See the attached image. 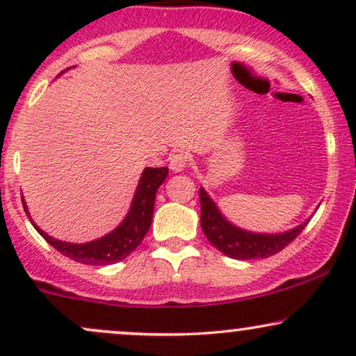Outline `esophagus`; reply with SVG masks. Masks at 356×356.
Returning a JSON list of instances; mask_svg holds the SVG:
<instances>
[{
  "label": "esophagus",
  "mask_w": 356,
  "mask_h": 356,
  "mask_svg": "<svg viewBox=\"0 0 356 356\" xmlns=\"http://www.w3.org/2000/svg\"><path fill=\"white\" fill-rule=\"evenodd\" d=\"M189 155L184 152H175L169 157V167L172 172H182V170L189 165Z\"/></svg>",
  "instance_id": "obj_1"
}]
</instances>
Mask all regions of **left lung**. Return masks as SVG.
Masks as SVG:
<instances>
[{"label": "left lung", "mask_w": 356, "mask_h": 356, "mask_svg": "<svg viewBox=\"0 0 356 356\" xmlns=\"http://www.w3.org/2000/svg\"><path fill=\"white\" fill-rule=\"evenodd\" d=\"M199 197H201V227L204 234L212 246L232 259H263L276 254L289 243H293L309 222V219L305 220L295 229L281 234H256L231 224L220 214L218 206L202 187L199 189Z\"/></svg>", "instance_id": "left-lung-1"}]
</instances>
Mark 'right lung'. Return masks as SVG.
<instances>
[{
	"mask_svg": "<svg viewBox=\"0 0 356 356\" xmlns=\"http://www.w3.org/2000/svg\"><path fill=\"white\" fill-rule=\"evenodd\" d=\"M167 174H169L167 167H155V169L154 167H147L144 172H142L140 181H138L129 214L122 220L120 226L112 232H108L104 238L90 241V243L85 244L63 243V241L51 238V236H48L47 232L40 229L33 220H31L30 212H28L24 201L23 207L26 211L30 222L35 226V229L43 236V239L50 246L55 248L56 251H60L61 254L81 264L107 266V264H113L125 259L142 243L147 231H149L150 222H152L155 194H157L162 182L165 181Z\"/></svg>",
	"mask_w": 356,
	"mask_h": 356,
	"instance_id": "obj_1",
	"label": "right lung"
}]
</instances>
